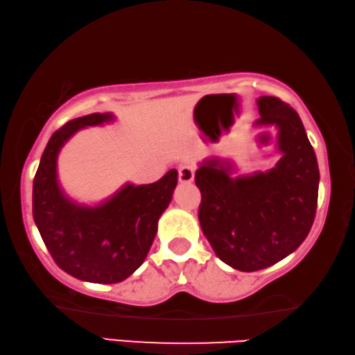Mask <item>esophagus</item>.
Returning a JSON list of instances; mask_svg holds the SVG:
<instances>
[{"instance_id": "esophagus-1", "label": "esophagus", "mask_w": 355, "mask_h": 355, "mask_svg": "<svg viewBox=\"0 0 355 355\" xmlns=\"http://www.w3.org/2000/svg\"><path fill=\"white\" fill-rule=\"evenodd\" d=\"M195 179V168L191 165H182L179 168V182L190 184Z\"/></svg>"}]
</instances>
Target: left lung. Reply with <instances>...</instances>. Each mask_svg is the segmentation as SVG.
<instances>
[{"instance_id":"obj_1","label":"left lung","mask_w":355,"mask_h":355,"mask_svg":"<svg viewBox=\"0 0 355 355\" xmlns=\"http://www.w3.org/2000/svg\"><path fill=\"white\" fill-rule=\"evenodd\" d=\"M258 108L254 125L277 127V165L232 176L230 160L212 157L195 173L201 230L217 257L242 272L291 254L309 236L318 205V160L297 112L270 96L259 97Z\"/></svg>"}]
</instances>
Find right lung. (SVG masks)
<instances>
[{
    "mask_svg": "<svg viewBox=\"0 0 355 355\" xmlns=\"http://www.w3.org/2000/svg\"><path fill=\"white\" fill-rule=\"evenodd\" d=\"M113 119L112 113H92L56 130L33 182V217L51 258L69 275L103 284L125 280L143 264L178 184V171L170 170L154 184H125L94 207L69 198L58 182L61 148L80 129Z\"/></svg>",
    "mask_w": 355,
    "mask_h": 355,
    "instance_id": "1",
    "label": "right lung"
}]
</instances>
